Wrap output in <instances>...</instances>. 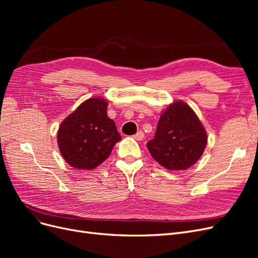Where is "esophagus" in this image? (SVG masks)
<instances>
[{"mask_svg": "<svg viewBox=\"0 0 258 258\" xmlns=\"http://www.w3.org/2000/svg\"><path fill=\"white\" fill-rule=\"evenodd\" d=\"M134 138L137 140V141H142V140L144 139V134L142 131H139L134 136Z\"/></svg>", "mask_w": 258, "mask_h": 258, "instance_id": "esophagus-1", "label": "esophagus"}]
</instances>
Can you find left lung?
I'll use <instances>...</instances> for the list:
<instances>
[{
  "label": "left lung",
  "mask_w": 258,
  "mask_h": 258,
  "mask_svg": "<svg viewBox=\"0 0 258 258\" xmlns=\"http://www.w3.org/2000/svg\"><path fill=\"white\" fill-rule=\"evenodd\" d=\"M207 142L206 129L196 113L183 101H175L160 115L155 137L146 145L159 165L177 171L195 165Z\"/></svg>",
  "instance_id": "left-lung-1"
}]
</instances>
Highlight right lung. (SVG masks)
I'll use <instances>...</instances> for the list:
<instances>
[{"label":"right lung","mask_w":258,"mask_h":258,"mask_svg":"<svg viewBox=\"0 0 258 258\" xmlns=\"http://www.w3.org/2000/svg\"><path fill=\"white\" fill-rule=\"evenodd\" d=\"M107 102L90 98L61 122L57 141L62 157L75 169L91 170L111 155L121 138L115 122L108 118Z\"/></svg>","instance_id":"1"}]
</instances>
